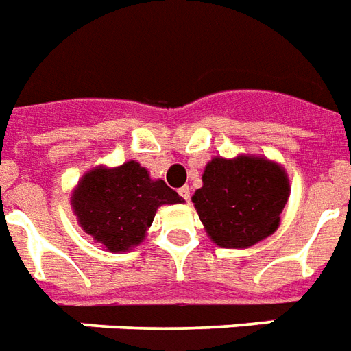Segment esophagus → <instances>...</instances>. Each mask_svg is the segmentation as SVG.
I'll return each mask as SVG.
<instances>
[{
  "label": "esophagus",
  "mask_w": 351,
  "mask_h": 351,
  "mask_svg": "<svg viewBox=\"0 0 351 351\" xmlns=\"http://www.w3.org/2000/svg\"><path fill=\"white\" fill-rule=\"evenodd\" d=\"M178 193L182 195V199L189 201V186H182V188L178 189Z\"/></svg>",
  "instance_id": "obj_1"
}]
</instances>
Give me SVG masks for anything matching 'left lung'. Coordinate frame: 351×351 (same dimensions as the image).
<instances>
[{
	"label": "left lung",
	"instance_id": "left-lung-1",
	"mask_svg": "<svg viewBox=\"0 0 351 351\" xmlns=\"http://www.w3.org/2000/svg\"><path fill=\"white\" fill-rule=\"evenodd\" d=\"M290 186L287 173L264 158H214L193 195L197 214L214 243L240 249L274 234Z\"/></svg>",
	"mask_w": 351,
	"mask_h": 351
}]
</instances>
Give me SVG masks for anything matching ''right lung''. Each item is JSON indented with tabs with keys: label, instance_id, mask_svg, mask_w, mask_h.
Here are the masks:
<instances>
[{
	"label": "right lung",
	"instance_id": "add662e5",
	"mask_svg": "<svg viewBox=\"0 0 351 351\" xmlns=\"http://www.w3.org/2000/svg\"><path fill=\"white\" fill-rule=\"evenodd\" d=\"M175 202H182V197L163 180H150L147 169L137 162L90 171L72 197L83 230L110 251H126L137 245L158 206Z\"/></svg>",
	"mask_w": 351,
	"mask_h": 351
}]
</instances>
